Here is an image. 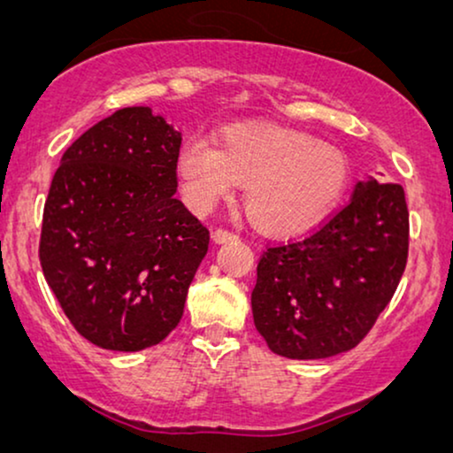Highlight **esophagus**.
<instances>
[{
  "label": "esophagus",
  "instance_id": "obj_1",
  "mask_svg": "<svg viewBox=\"0 0 453 453\" xmlns=\"http://www.w3.org/2000/svg\"><path fill=\"white\" fill-rule=\"evenodd\" d=\"M212 237H214L216 243H226V241L239 239V234L233 233V231H228V228H216V231L212 233Z\"/></svg>",
  "mask_w": 453,
  "mask_h": 453
}]
</instances>
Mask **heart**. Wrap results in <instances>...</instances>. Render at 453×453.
I'll list each match as a JSON object with an SVG mask.
<instances>
[{"instance_id": "obj_1", "label": "heart", "mask_w": 453, "mask_h": 453, "mask_svg": "<svg viewBox=\"0 0 453 453\" xmlns=\"http://www.w3.org/2000/svg\"><path fill=\"white\" fill-rule=\"evenodd\" d=\"M183 200L196 212L245 185L250 219L272 233L295 231L318 220L344 194L349 160L336 146L284 127L231 126L220 148L203 135L183 142L177 157Z\"/></svg>"}]
</instances>
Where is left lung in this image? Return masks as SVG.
Wrapping results in <instances>:
<instances>
[{"instance_id":"left-lung-1","label":"left lung","mask_w":453,"mask_h":453,"mask_svg":"<svg viewBox=\"0 0 453 453\" xmlns=\"http://www.w3.org/2000/svg\"><path fill=\"white\" fill-rule=\"evenodd\" d=\"M406 259L402 185L358 181L349 203L321 225L265 245L251 293L257 332L287 358L355 349L392 301Z\"/></svg>"}]
</instances>
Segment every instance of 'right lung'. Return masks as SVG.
<instances>
[{
	"label": "right lung",
	"instance_id": "obj_1",
	"mask_svg": "<svg viewBox=\"0 0 453 453\" xmlns=\"http://www.w3.org/2000/svg\"><path fill=\"white\" fill-rule=\"evenodd\" d=\"M181 134L126 107L61 157L42 210L39 257L61 309L92 344L134 352L181 321L208 228L177 200Z\"/></svg>",
	"mask_w": 453,
	"mask_h": 453
}]
</instances>
